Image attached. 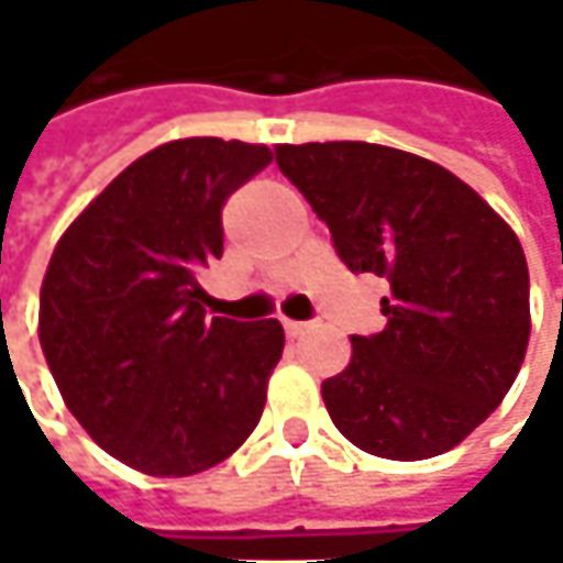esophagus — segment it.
<instances>
[{"mask_svg": "<svg viewBox=\"0 0 563 563\" xmlns=\"http://www.w3.org/2000/svg\"><path fill=\"white\" fill-rule=\"evenodd\" d=\"M283 329H286V334H289V338H299V334L309 332L312 325H309V322H292V319H286V322H283Z\"/></svg>", "mask_w": 563, "mask_h": 563, "instance_id": "obj_1", "label": "esophagus"}]
</instances>
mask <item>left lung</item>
<instances>
[{
  "label": "left lung",
  "instance_id": "left-lung-1",
  "mask_svg": "<svg viewBox=\"0 0 563 563\" xmlns=\"http://www.w3.org/2000/svg\"><path fill=\"white\" fill-rule=\"evenodd\" d=\"M277 167L344 267L389 283L386 329L354 334L351 364L322 384L338 432L389 461L451 451L503 402L529 347L516 231L464 179L384 144H280Z\"/></svg>",
  "mask_w": 563,
  "mask_h": 563
}]
</instances>
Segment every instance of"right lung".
Listing matches in <instances>:
<instances>
[{
	"label": "right lung",
	"mask_w": 563,
	"mask_h": 563,
	"mask_svg": "<svg viewBox=\"0 0 563 563\" xmlns=\"http://www.w3.org/2000/svg\"><path fill=\"white\" fill-rule=\"evenodd\" d=\"M271 161L267 144H161L54 247L41 351L79 426L141 474L209 471L261 422L283 325L209 316L196 274L222 257V206Z\"/></svg>",
	"instance_id": "1"
}]
</instances>
